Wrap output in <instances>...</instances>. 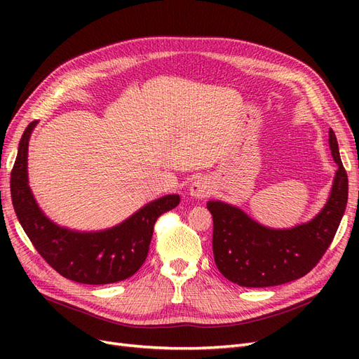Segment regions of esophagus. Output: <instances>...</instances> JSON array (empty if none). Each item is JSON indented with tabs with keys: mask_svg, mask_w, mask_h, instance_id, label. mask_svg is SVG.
Returning <instances> with one entry per match:
<instances>
[{
	"mask_svg": "<svg viewBox=\"0 0 359 359\" xmlns=\"http://www.w3.org/2000/svg\"><path fill=\"white\" fill-rule=\"evenodd\" d=\"M211 189H212L211 182L203 177H199L196 180H193L191 186H190V194L196 199H203L211 193Z\"/></svg>",
	"mask_w": 359,
	"mask_h": 359,
	"instance_id": "34e87169",
	"label": "esophagus"
}]
</instances>
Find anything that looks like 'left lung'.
<instances>
[{
	"label": "left lung",
	"mask_w": 359,
	"mask_h": 359,
	"mask_svg": "<svg viewBox=\"0 0 359 359\" xmlns=\"http://www.w3.org/2000/svg\"><path fill=\"white\" fill-rule=\"evenodd\" d=\"M335 172L328 202L309 223L269 229L244 211L220 201L206 203L212 214V253L220 273L244 287H268L301 278L318 265L339 229L347 203V173L330 128Z\"/></svg>",
	"instance_id": "left-lung-1"
}]
</instances>
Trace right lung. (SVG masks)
<instances>
[{
    "mask_svg": "<svg viewBox=\"0 0 359 359\" xmlns=\"http://www.w3.org/2000/svg\"><path fill=\"white\" fill-rule=\"evenodd\" d=\"M37 121L29 123L19 142L10 177L18 220L39 255L62 277L83 285H107L132 277L144 265L161 214L180 203L168 194L142 206L127 220L100 232H76L50 222L41 212L28 186V142Z\"/></svg>",
    "mask_w": 359,
    "mask_h": 359,
    "instance_id": "right-lung-1",
    "label": "right lung"
}]
</instances>
